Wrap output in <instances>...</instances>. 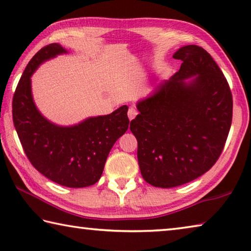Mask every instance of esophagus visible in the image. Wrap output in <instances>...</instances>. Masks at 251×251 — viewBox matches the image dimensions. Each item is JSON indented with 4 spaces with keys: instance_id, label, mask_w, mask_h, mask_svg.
I'll return each mask as SVG.
<instances>
[{
    "instance_id": "obj_1",
    "label": "esophagus",
    "mask_w": 251,
    "mask_h": 251,
    "mask_svg": "<svg viewBox=\"0 0 251 251\" xmlns=\"http://www.w3.org/2000/svg\"><path fill=\"white\" fill-rule=\"evenodd\" d=\"M138 114V110L134 109V108H130L129 111H128V117L130 120H133V119L135 118V116Z\"/></svg>"
}]
</instances>
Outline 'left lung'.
<instances>
[{"instance_id": "1", "label": "left lung", "mask_w": 251, "mask_h": 251, "mask_svg": "<svg viewBox=\"0 0 251 251\" xmlns=\"http://www.w3.org/2000/svg\"><path fill=\"white\" fill-rule=\"evenodd\" d=\"M174 57L182 61L180 70L139 102L140 113L130 123L143 179L159 188L181 186L211 169L232 121L231 90L211 55L186 45Z\"/></svg>"}]
</instances>
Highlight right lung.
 <instances>
[{
	"label": "right lung",
	"instance_id": "obj_1",
	"mask_svg": "<svg viewBox=\"0 0 251 251\" xmlns=\"http://www.w3.org/2000/svg\"><path fill=\"white\" fill-rule=\"evenodd\" d=\"M64 52L60 44L52 43L32 57L15 89L12 116L32 166L61 186L83 188L100 179L111 148L128 130V106L122 105L108 116L90 118L69 128L44 119L33 102L31 75L43 61Z\"/></svg>",
	"mask_w": 251,
	"mask_h": 251
}]
</instances>
